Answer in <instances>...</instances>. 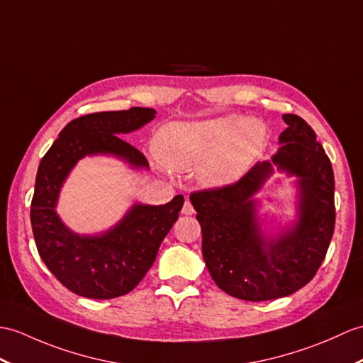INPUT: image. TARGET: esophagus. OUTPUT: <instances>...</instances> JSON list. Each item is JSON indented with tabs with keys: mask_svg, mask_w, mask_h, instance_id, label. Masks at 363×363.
Wrapping results in <instances>:
<instances>
[{
	"mask_svg": "<svg viewBox=\"0 0 363 363\" xmlns=\"http://www.w3.org/2000/svg\"><path fill=\"white\" fill-rule=\"evenodd\" d=\"M182 213L184 215H193L195 213V208H193V206H191V202L187 199L184 202V207H182Z\"/></svg>",
	"mask_w": 363,
	"mask_h": 363,
	"instance_id": "esophagus-1",
	"label": "esophagus"
}]
</instances>
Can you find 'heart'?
<instances>
[{
  "instance_id": "b5f03b06",
  "label": "heart",
  "mask_w": 363,
  "mask_h": 363,
  "mask_svg": "<svg viewBox=\"0 0 363 363\" xmlns=\"http://www.w3.org/2000/svg\"><path fill=\"white\" fill-rule=\"evenodd\" d=\"M267 128L257 117L221 116L164 125L155 138V153L173 170L196 165L206 187H223L247 172L266 147Z\"/></svg>"
}]
</instances>
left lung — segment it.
Segmentation results:
<instances>
[{"label": "left lung", "instance_id": "obj_1", "mask_svg": "<svg viewBox=\"0 0 363 363\" xmlns=\"http://www.w3.org/2000/svg\"><path fill=\"white\" fill-rule=\"evenodd\" d=\"M272 162H257L240 181L193 191L202 232V257L218 288L240 300L291 296L308 284L326 257L334 233V173L314 130L296 114ZM299 178V221L278 239L260 232L251 196L272 174V164Z\"/></svg>", "mask_w": 363, "mask_h": 363}]
</instances>
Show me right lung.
<instances>
[{
    "label": "right lung",
    "mask_w": 363,
    "mask_h": 363,
    "mask_svg": "<svg viewBox=\"0 0 363 363\" xmlns=\"http://www.w3.org/2000/svg\"><path fill=\"white\" fill-rule=\"evenodd\" d=\"M155 114L153 108L134 106L77 117L41 159L30 204L33 238L49 271L80 297L108 300L133 291L179 218L182 195L164 206L134 204L113 229L100 235L71 232L55 212L66 176L82 157L114 155L136 168H148L147 157L117 134L140 128Z\"/></svg>",
    "instance_id": "add662e5"
}]
</instances>
